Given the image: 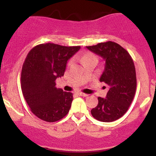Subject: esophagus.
I'll return each instance as SVG.
<instances>
[{"instance_id": "1", "label": "esophagus", "mask_w": 156, "mask_h": 156, "mask_svg": "<svg viewBox=\"0 0 156 156\" xmlns=\"http://www.w3.org/2000/svg\"><path fill=\"white\" fill-rule=\"evenodd\" d=\"M78 95L82 96V97H87V96H88V94H85V93H83V92H78Z\"/></svg>"}]
</instances>
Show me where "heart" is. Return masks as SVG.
<instances>
[{"label":"heart","instance_id":"heart-1","mask_svg":"<svg viewBox=\"0 0 156 156\" xmlns=\"http://www.w3.org/2000/svg\"><path fill=\"white\" fill-rule=\"evenodd\" d=\"M92 59H97L95 55H93L92 53H84V54L82 55V56H81V61L83 63L85 62H87V61L92 60Z\"/></svg>","mask_w":156,"mask_h":156}]
</instances>
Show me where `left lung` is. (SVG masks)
<instances>
[{
  "instance_id": "obj_1",
  "label": "left lung",
  "mask_w": 156,
  "mask_h": 156,
  "mask_svg": "<svg viewBox=\"0 0 156 156\" xmlns=\"http://www.w3.org/2000/svg\"><path fill=\"white\" fill-rule=\"evenodd\" d=\"M87 48L104 59V70L100 81L109 87L106 98H98V104L91 110V114L101 122L117 120L126 113L135 95L136 76L133 61L126 50L111 41Z\"/></svg>"
}]
</instances>
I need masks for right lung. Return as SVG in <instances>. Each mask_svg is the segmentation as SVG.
I'll use <instances>...</instances> for the list:
<instances>
[{"mask_svg":"<svg viewBox=\"0 0 156 156\" xmlns=\"http://www.w3.org/2000/svg\"><path fill=\"white\" fill-rule=\"evenodd\" d=\"M80 48L45 43L35 46L27 55L21 72V89L27 104L39 119L53 122L69 112L73 93L57 89L55 81L64 76L67 61Z\"/></svg>","mask_w":156,"mask_h":156,"instance_id":"right-lung-1","label":"right lung"}]
</instances>
